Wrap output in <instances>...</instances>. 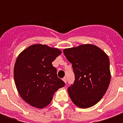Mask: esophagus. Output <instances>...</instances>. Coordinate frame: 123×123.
I'll use <instances>...</instances> for the list:
<instances>
[{
    "label": "esophagus",
    "mask_w": 123,
    "mask_h": 123,
    "mask_svg": "<svg viewBox=\"0 0 123 123\" xmlns=\"http://www.w3.org/2000/svg\"><path fill=\"white\" fill-rule=\"evenodd\" d=\"M62 80L64 81V82L65 84H66V82H67V81H66V77H64V78L62 79Z\"/></svg>",
    "instance_id": "esophagus-1"
}]
</instances>
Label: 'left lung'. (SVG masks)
<instances>
[{
    "label": "left lung",
    "instance_id": "1",
    "mask_svg": "<svg viewBox=\"0 0 123 123\" xmlns=\"http://www.w3.org/2000/svg\"><path fill=\"white\" fill-rule=\"evenodd\" d=\"M64 54L72 64L74 84L68 88L73 103L81 109L96 105L103 98L111 82L109 56L92 44L65 48Z\"/></svg>",
    "mask_w": 123,
    "mask_h": 123
}]
</instances>
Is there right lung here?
I'll return each instance as SVG.
<instances>
[{
    "instance_id": "add662e5",
    "label": "right lung",
    "mask_w": 123,
    "mask_h": 123,
    "mask_svg": "<svg viewBox=\"0 0 123 123\" xmlns=\"http://www.w3.org/2000/svg\"><path fill=\"white\" fill-rule=\"evenodd\" d=\"M61 53L46 44H34L18 55L14 66V82L26 103L43 109L50 104L54 93L65 86L52 64Z\"/></svg>"
}]
</instances>
